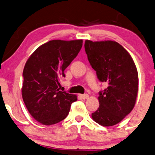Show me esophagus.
<instances>
[{"mask_svg": "<svg viewBox=\"0 0 155 155\" xmlns=\"http://www.w3.org/2000/svg\"><path fill=\"white\" fill-rule=\"evenodd\" d=\"M80 97L84 100H86V99H88L89 98V96L88 94H80Z\"/></svg>", "mask_w": 155, "mask_h": 155, "instance_id": "obj_1", "label": "esophagus"}]
</instances>
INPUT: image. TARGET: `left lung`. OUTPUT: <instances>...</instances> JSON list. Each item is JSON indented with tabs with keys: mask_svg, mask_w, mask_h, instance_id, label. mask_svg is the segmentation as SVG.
Returning a JSON list of instances; mask_svg holds the SVG:
<instances>
[{
	"mask_svg": "<svg viewBox=\"0 0 155 155\" xmlns=\"http://www.w3.org/2000/svg\"><path fill=\"white\" fill-rule=\"evenodd\" d=\"M84 47L98 79L108 84L99 93L100 106L91 114L92 119L102 126H113L135 106L139 84L135 64L128 51L115 41L86 40Z\"/></svg>",
	"mask_w": 155,
	"mask_h": 155,
	"instance_id": "8db88e82",
	"label": "left lung"
}]
</instances>
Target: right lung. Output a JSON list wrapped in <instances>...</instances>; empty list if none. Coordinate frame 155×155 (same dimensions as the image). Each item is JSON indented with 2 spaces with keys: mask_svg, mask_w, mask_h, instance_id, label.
<instances>
[{
  "mask_svg": "<svg viewBox=\"0 0 155 155\" xmlns=\"http://www.w3.org/2000/svg\"><path fill=\"white\" fill-rule=\"evenodd\" d=\"M82 40H50L30 55L23 70L22 96L28 112L38 122L51 125L69 114L74 94L59 91V79L77 56Z\"/></svg>",
  "mask_w": 155,
  "mask_h": 155,
  "instance_id": "right-lung-1",
  "label": "right lung"
}]
</instances>
